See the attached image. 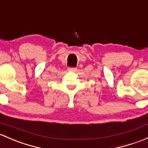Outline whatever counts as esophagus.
I'll return each instance as SVG.
<instances>
[{
	"label": "esophagus",
	"mask_w": 148,
	"mask_h": 148,
	"mask_svg": "<svg viewBox=\"0 0 148 148\" xmlns=\"http://www.w3.org/2000/svg\"><path fill=\"white\" fill-rule=\"evenodd\" d=\"M68 71H72V72H76L77 71V68H68Z\"/></svg>",
	"instance_id": "esophagus-1"
}]
</instances>
